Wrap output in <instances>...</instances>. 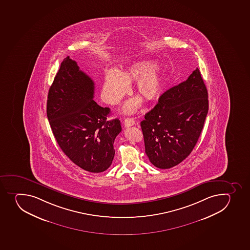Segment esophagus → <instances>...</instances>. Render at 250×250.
<instances>
[{
	"mask_svg": "<svg viewBox=\"0 0 250 250\" xmlns=\"http://www.w3.org/2000/svg\"><path fill=\"white\" fill-rule=\"evenodd\" d=\"M135 125V121L133 118H126L125 119L124 125L125 127H130Z\"/></svg>",
	"mask_w": 250,
	"mask_h": 250,
	"instance_id": "obj_1",
	"label": "esophagus"
}]
</instances>
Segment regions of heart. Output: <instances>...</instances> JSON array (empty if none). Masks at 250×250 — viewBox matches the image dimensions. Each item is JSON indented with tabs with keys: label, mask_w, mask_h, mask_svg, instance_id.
Wrapping results in <instances>:
<instances>
[{
	"label": "heart",
	"mask_w": 250,
	"mask_h": 250,
	"mask_svg": "<svg viewBox=\"0 0 250 250\" xmlns=\"http://www.w3.org/2000/svg\"><path fill=\"white\" fill-rule=\"evenodd\" d=\"M136 83L133 92L141 100L146 103L154 102L161 95L164 78L157 62L151 59H143L134 62L121 74L110 69L105 73L103 85L104 100L108 104H119L128 90V86ZM141 100L138 98L126 103L123 110L126 113L135 112L140 106Z\"/></svg>",
	"instance_id": "obj_1"
}]
</instances>
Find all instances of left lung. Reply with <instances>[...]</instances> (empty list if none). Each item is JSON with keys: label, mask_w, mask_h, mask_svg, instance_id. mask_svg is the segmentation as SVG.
I'll use <instances>...</instances> for the list:
<instances>
[{"label": "left lung", "mask_w": 250, "mask_h": 250, "mask_svg": "<svg viewBox=\"0 0 250 250\" xmlns=\"http://www.w3.org/2000/svg\"><path fill=\"white\" fill-rule=\"evenodd\" d=\"M209 109L199 69L167 90L141 122L145 151L159 168H171L188 157L202 133Z\"/></svg>", "instance_id": "obj_1"}]
</instances>
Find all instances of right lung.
<instances>
[{"mask_svg":"<svg viewBox=\"0 0 250 250\" xmlns=\"http://www.w3.org/2000/svg\"><path fill=\"white\" fill-rule=\"evenodd\" d=\"M94 93L92 79L67 57L49 88L47 117L64 155L83 170L99 173L112 164L122 126L118 119L107 121L110 108L98 105Z\"/></svg>","mask_w":250,"mask_h":250,"instance_id":"obj_1","label":"right lung"}]
</instances>
